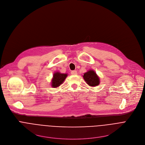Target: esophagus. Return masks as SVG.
<instances>
[{
  "label": "esophagus",
  "mask_w": 145,
  "mask_h": 145,
  "mask_svg": "<svg viewBox=\"0 0 145 145\" xmlns=\"http://www.w3.org/2000/svg\"><path fill=\"white\" fill-rule=\"evenodd\" d=\"M71 74L72 75H76L77 74V72L76 71H72L71 72Z\"/></svg>",
  "instance_id": "34e87169"
}]
</instances>
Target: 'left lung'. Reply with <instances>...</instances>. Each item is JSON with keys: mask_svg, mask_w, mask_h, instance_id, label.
Segmentation results:
<instances>
[{"mask_svg": "<svg viewBox=\"0 0 145 145\" xmlns=\"http://www.w3.org/2000/svg\"><path fill=\"white\" fill-rule=\"evenodd\" d=\"M84 80L91 86H95L100 84V78L96 73L93 70H89L83 76Z\"/></svg>", "mask_w": 145, "mask_h": 145, "instance_id": "1", "label": "left lung"}]
</instances>
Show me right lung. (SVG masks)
<instances>
[{
    "mask_svg": "<svg viewBox=\"0 0 145 145\" xmlns=\"http://www.w3.org/2000/svg\"><path fill=\"white\" fill-rule=\"evenodd\" d=\"M67 76V74L61 73L59 72H55L54 74L53 78L52 80V86L53 88H57L61 84H63Z\"/></svg>",
    "mask_w": 145,
    "mask_h": 145,
    "instance_id": "1",
    "label": "right lung"
}]
</instances>
